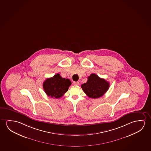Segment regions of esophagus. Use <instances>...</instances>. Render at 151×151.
Wrapping results in <instances>:
<instances>
[{
  "mask_svg": "<svg viewBox=\"0 0 151 151\" xmlns=\"http://www.w3.org/2000/svg\"><path fill=\"white\" fill-rule=\"evenodd\" d=\"M74 84L76 86H78L79 85V83L78 81H74Z\"/></svg>",
  "mask_w": 151,
  "mask_h": 151,
  "instance_id": "1",
  "label": "esophagus"
}]
</instances>
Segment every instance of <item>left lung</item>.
<instances>
[{
  "label": "left lung",
  "instance_id": "8db88e82",
  "mask_svg": "<svg viewBox=\"0 0 151 151\" xmlns=\"http://www.w3.org/2000/svg\"><path fill=\"white\" fill-rule=\"evenodd\" d=\"M109 82L101 78L95 74H91L88 77L86 83L81 85L84 93L91 98H98L104 95L109 89Z\"/></svg>",
  "mask_w": 151,
  "mask_h": 151
}]
</instances>
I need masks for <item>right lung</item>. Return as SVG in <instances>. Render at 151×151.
<instances>
[{
    "label": "right lung",
    "instance_id": "1",
    "mask_svg": "<svg viewBox=\"0 0 151 151\" xmlns=\"http://www.w3.org/2000/svg\"><path fill=\"white\" fill-rule=\"evenodd\" d=\"M71 84L70 79L62 78L60 75L57 74L47 78L43 83V87L47 95L58 99L67 92Z\"/></svg>",
    "mask_w": 151,
    "mask_h": 151
}]
</instances>
